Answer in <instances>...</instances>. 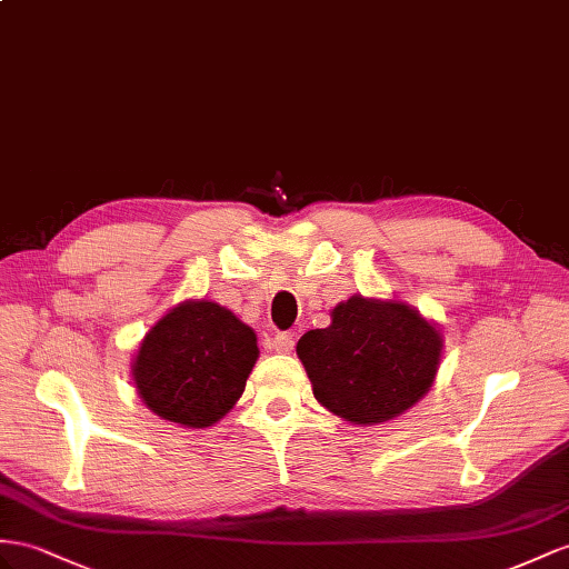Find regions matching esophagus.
Wrapping results in <instances>:
<instances>
[{"label": "esophagus", "mask_w": 569, "mask_h": 569, "mask_svg": "<svg viewBox=\"0 0 569 569\" xmlns=\"http://www.w3.org/2000/svg\"><path fill=\"white\" fill-rule=\"evenodd\" d=\"M269 346L273 348L276 353H290V351H293L296 341H293V337H290V333H273V337L269 339Z\"/></svg>", "instance_id": "34e87169"}]
</instances>
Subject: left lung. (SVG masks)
Returning a JSON list of instances; mask_svg holds the SVG:
<instances>
[{"label": "left lung", "instance_id": "1", "mask_svg": "<svg viewBox=\"0 0 569 569\" xmlns=\"http://www.w3.org/2000/svg\"><path fill=\"white\" fill-rule=\"evenodd\" d=\"M296 351L325 409L377 426L428 395L442 337L411 305L353 296L331 310L327 329L302 333Z\"/></svg>", "mask_w": 569, "mask_h": 569}]
</instances>
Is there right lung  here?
<instances>
[{
	"label": "right lung",
	"instance_id": "add662e5",
	"mask_svg": "<svg viewBox=\"0 0 569 569\" xmlns=\"http://www.w3.org/2000/svg\"><path fill=\"white\" fill-rule=\"evenodd\" d=\"M257 333L211 300H187L151 327L132 362L141 401L170 423L209 428L242 397Z\"/></svg>",
	"mask_w": 569,
	"mask_h": 569
}]
</instances>
